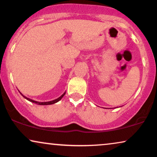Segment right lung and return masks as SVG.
Wrapping results in <instances>:
<instances>
[{"instance_id":"1","label":"right lung","mask_w":157,"mask_h":157,"mask_svg":"<svg viewBox=\"0 0 157 157\" xmlns=\"http://www.w3.org/2000/svg\"><path fill=\"white\" fill-rule=\"evenodd\" d=\"M19 92H20V91H19ZM20 94L23 96V97H24V98H25V99H27L28 101H31V102H32V103H34V104H38V105H51V104H55V103H57L58 101H59L61 100V98L63 97V96L65 95L66 92H64V93H63V94H62V95H61V96H60V97L56 98V99L53 100V101H46V102H39V101H36L32 100V99H31V98H27L26 96H23V94L21 93V92H20Z\"/></svg>"}]
</instances>
